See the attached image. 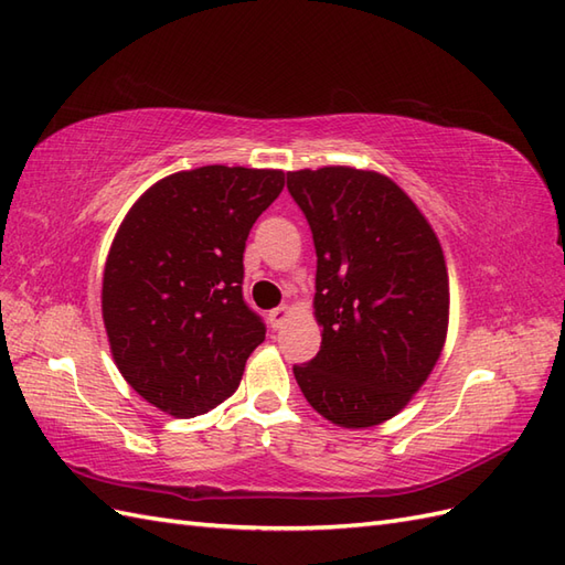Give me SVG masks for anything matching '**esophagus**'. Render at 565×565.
<instances>
[{"instance_id":"esophagus-1","label":"esophagus","mask_w":565,"mask_h":565,"mask_svg":"<svg viewBox=\"0 0 565 565\" xmlns=\"http://www.w3.org/2000/svg\"><path fill=\"white\" fill-rule=\"evenodd\" d=\"M288 317H291V308L288 306H279V308H274L271 312H269V324H271V329H279Z\"/></svg>"}]
</instances>
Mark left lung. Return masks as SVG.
Segmentation results:
<instances>
[{"instance_id": "1", "label": "left lung", "mask_w": 565, "mask_h": 565, "mask_svg": "<svg viewBox=\"0 0 565 565\" xmlns=\"http://www.w3.org/2000/svg\"><path fill=\"white\" fill-rule=\"evenodd\" d=\"M312 231L322 345L294 365L310 406L339 427H374L406 408L441 355L448 274L437 234L377 171L286 173Z\"/></svg>"}]
</instances>
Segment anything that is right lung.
<instances>
[{
    "mask_svg": "<svg viewBox=\"0 0 565 565\" xmlns=\"http://www.w3.org/2000/svg\"><path fill=\"white\" fill-rule=\"evenodd\" d=\"M281 188L279 169L210 164L157 181L124 216L103 317L114 363L154 408L195 417L238 388L267 331L243 300V250Z\"/></svg>",
    "mask_w": 565,
    "mask_h": 565,
    "instance_id": "add662e5",
    "label": "right lung"
}]
</instances>
